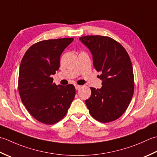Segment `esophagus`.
<instances>
[{
  "label": "esophagus",
  "instance_id": "1",
  "mask_svg": "<svg viewBox=\"0 0 157 157\" xmlns=\"http://www.w3.org/2000/svg\"><path fill=\"white\" fill-rule=\"evenodd\" d=\"M81 87V85H75V88L76 90H78V89H80V88Z\"/></svg>",
  "mask_w": 157,
  "mask_h": 157
}]
</instances>
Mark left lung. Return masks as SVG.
<instances>
[{"label": "left lung", "mask_w": 157, "mask_h": 157, "mask_svg": "<svg viewBox=\"0 0 157 157\" xmlns=\"http://www.w3.org/2000/svg\"><path fill=\"white\" fill-rule=\"evenodd\" d=\"M93 55L94 68L101 74L100 89L90 87L91 97L85 100L90 114L101 123L119 119L125 112L134 91V76L129 54L121 44L108 36L79 38Z\"/></svg>", "instance_id": "8db88e82"}]
</instances>
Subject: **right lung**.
Wrapping results in <instances>:
<instances>
[{
    "instance_id": "add662e5",
    "label": "right lung",
    "mask_w": 157,
    "mask_h": 157,
    "mask_svg": "<svg viewBox=\"0 0 157 157\" xmlns=\"http://www.w3.org/2000/svg\"><path fill=\"white\" fill-rule=\"evenodd\" d=\"M73 40L63 38L40 41L33 44L21 59L19 94L29 113L42 123L59 122L75 98L74 85H56L51 76L59 69L61 54Z\"/></svg>"
}]
</instances>
